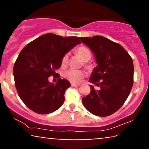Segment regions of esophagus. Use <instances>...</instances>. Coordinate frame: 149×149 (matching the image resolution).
I'll return each instance as SVG.
<instances>
[{
	"mask_svg": "<svg viewBox=\"0 0 149 149\" xmlns=\"http://www.w3.org/2000/svg\"><path fill=\"white\" fill-rule=\"evenodd\" d=\"M71 86L77 87H79V85H78V84H74V83H71Z\"/></svg>",
	"mask_w": 149,
	"mask_h": 149,
	"instance_id": "esophagus-1",
	"label": "esophagus"
}]
</instances>
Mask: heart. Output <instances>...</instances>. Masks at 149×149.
Returning <instances> with one entry per match:
<instances>
[{
    "label": "heart",
    "instance_id": "heart-1",
    "mask_svg": "<svg viewBox=\"0 0 149 149\" xmlns=\"http://www.w3.org/2000/svg\"><path fill=\"white\" fill-rule=\"evenodd\" d=\"M77 54L80 56V58L84 61V62H88L90 60L91 58V53L90 50L86 47H80L77 49ZM68 61V54H65L62 57V65L65 66L67 64ZM65 78L68 79L72 83H79L83 77H84L85 73L82 70H74V69H69L64 72Z\"/></svg>",
    "mask_w": 149,
    "mask_h": 149
}]
</instances>
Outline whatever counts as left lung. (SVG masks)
Returning <instances> with one entry per match:
<instances>
[{"mask_svg":"<svg viewBox=\"0 0 149 149\" xmlns=\"http://www.w3.org/2000/svg\"><path fill=\"white\" fill-rule=\"evenodd\" d=\"M95 55L97 66L89 81L90 93L83 97L84 107L91 113L107 117L117 111L129 96L134 83L133 60L121 45L102 36L79 37Z\"/></svg>","mask_w":149,"mask_h":149,"instance_id":"8db88e82","label":"left lung"}]
</instances>
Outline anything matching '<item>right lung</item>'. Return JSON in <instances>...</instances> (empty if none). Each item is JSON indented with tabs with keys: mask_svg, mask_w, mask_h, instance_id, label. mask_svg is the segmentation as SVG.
I'll return each instance as SVG.
<instances>
[{
	"mask_svg": "<svg viewBox=\"0 0 149 149\" xmlns=\"http://www.w3.org/2000/svg\"><path fill=\"white\" fill-rule=\"evenodd\" d=\"M81 43L77 36L48 33L24 47L14 64L13 76L18 94L26 107L42 115L61 107L70 83L59 78L54 84L48 78L58 74L62 57Z\"/></svg>",
	"mask_w": 149,
	"mask_h": 149,
	"instance_id": "1",
	"label": "right lung"
}]
</instances>
